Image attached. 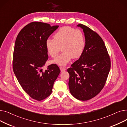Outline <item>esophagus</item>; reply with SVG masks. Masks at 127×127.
Wrapping results in <instances>:
<instances>
[{"label": "esophagus", "mask_w": 127, "mask_h": 127, "mask_svg": "<svg viewBox=\"0 0 127 127\" xmlns=\"http://www.w3.org/2000/svg\"><path fill=\"white\" fill-rule=\"evenodd\" d=\"M60 70H61V71H65L66 70V69L63 67H60Z\"/></svg>", "instance_id": "obj_1"}]
</instances>
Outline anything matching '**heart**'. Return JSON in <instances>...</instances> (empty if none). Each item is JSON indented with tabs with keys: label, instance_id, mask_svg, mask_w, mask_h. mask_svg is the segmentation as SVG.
Segmentation results:
<instances>
[{
	"label": "heart",
	"instance_id": "1",
	"mask_svg": "<svg viewBox=\"0 0 127 127\" xmlns=\"http://www.w3.org/2000/svg\"><path fill=\"white\" fill-rule=\"evenodd\" d=\"M61 47L62 52L53 60L60 66H65L72 58L78 59L83 54L85 41L82 33L70 27H63L46 41V47L48 54L53 58L59 53Z\"/></svg>",
	"mask_w": 127,
	"mask_h": 127
}]
</instances>
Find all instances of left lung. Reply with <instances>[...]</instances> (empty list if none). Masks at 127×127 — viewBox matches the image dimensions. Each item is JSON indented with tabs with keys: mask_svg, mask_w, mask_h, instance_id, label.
<instances>
[{
	"mask_svg": "<svg viewBox=\"0 0 127 127\" xmlns=\"http://www.w3.org/2000/svg\"><path fill=\"white\" fill-rule=\"evenodd\" d=\"M84 33L85 47L82 56L67 69L71 94L80 100H88L100 92L111 68L104 43L97 33L82 24L77 25Z\"/></svg>",
	"mask_w": 127,
	"mask_h": 127,
	"instance_id": "obj_1",
	"label": "left lung"
}]
</instances>
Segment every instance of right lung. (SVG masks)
<instances>
[{
    "mask_svg": "<svg viewBox=\"0 0 127 127\" xmlns=\"http://www.w3.org/2000/svg\"><path fill=\"white\" fill-rule=\"evenodd\" d=\"M59 27L41 22L31 23L19 32L13 53V69L23 90L33 99L41 101L52 92L60 70L55 64L43 71L48 56L46 41Z\"/></svg>",
    "mask_w": 127,
    "mask_h": 127,
    "instance_id": "add662e5",
    "label": "right lung"
}]
</instances>
